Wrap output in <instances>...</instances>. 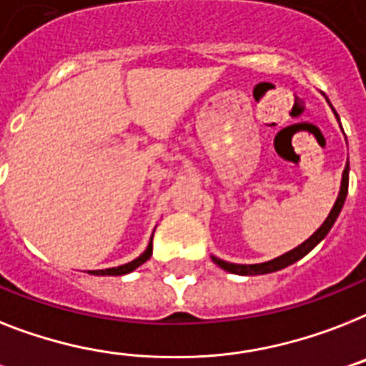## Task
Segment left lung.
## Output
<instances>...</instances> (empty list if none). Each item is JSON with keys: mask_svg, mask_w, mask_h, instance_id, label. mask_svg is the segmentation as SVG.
<instances>
[{"mask_svg": "<svg viewBox=\"0 0 366 366\" xmlns=\"http://www.w3.org/2000/svg\"><path fill=\"white\" fill-rule=\"evenodd\" d=\"M335 116H337V112H335ZM338 118V116H337ZM347 178H350V165H346L344 167V173H342V184H340V192H338V197L337 201H335V204H332L331 212H329V216L325 218V222H323L322 225H320V229L316 231V233L312 234L310 239H307L302 244H299L297 248H293V250L286 252L284 255H280V257H274V259L270 261H265V263H255V265H237V263H229V261H224V259H218L216 255H212V261L216 263V265L219 267V269L227 270V272H233V274H240V276H255V274H269V272H276V270L284 269V267H290L293 265L295 261H299L301 257H305V255L308 254V252L312 250V248H316L320 242H322L323 239H325V234L331 231L332 224L337 222L338 214H340V210H342L344 207V201H346V195H347Z\"/></svg>", "mask_w": 366, "mask_h": 366, "instance_id": "obj_1", "label": "left lung"}]
</instances>
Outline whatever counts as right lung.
Returning <instances> with one entry per match:
<instances>
[{
	"instance_id": "add662e5",
	"label": "right lung",
	"mask_w": 366,
	"mask_h": 366,
	"mask_svg": "<svg viewBox=\"0 0 366 366\" xmlns=\"http://www.w3.org/2000/svg\"><path fill=\"white\" fill-rule=\"evenodd\" d=\"M150 255H152V239L148 242L147 250L142 252L137 259L129 261L126 265H120V267H112V269H103V270H90V274H97V276H122V274H127V272H132L135 270L137 267H141L144 261L150 259Z\"/></svg>"
}]
</instances>
